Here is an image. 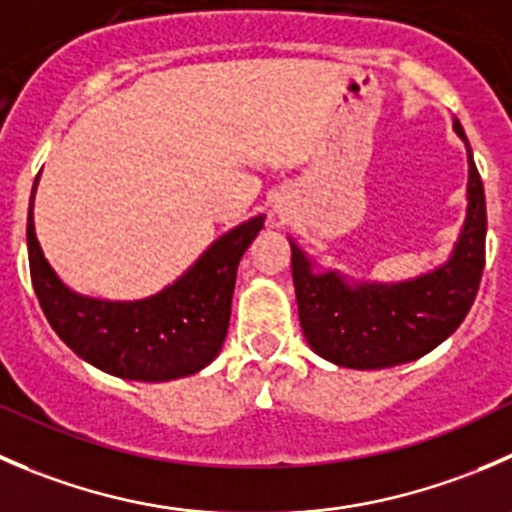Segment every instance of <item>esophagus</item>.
Wrapping results in <instances>:
<instances>
[{"mask_svg":"<svg viewBox=\"0 0 512 512\" xmlns=\"http://www.w3.org/2000/svg\"><path fill=\"white\" fill-rule=\"evenodd\" d=\"M275 212H280V217H282V210H275Z\"/></svg>","mask_w":512,"mask_h":512,"instance_id":"obj_1","label":"esophagus"}]
</instances>
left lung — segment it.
Masks as SVG:
<instances>
[{"mask_svg":"<svg viewBox=\"0 0 512 512\" xmlns=\"http://www.w3.org/2000/svg\"><path fill=\"white\" fill-rule=\"evenodd\" d=\"M468 152L465 220L448 260L410 280H355L317 265L295 237L292 282L305 340L327 362L352 370H380L418 360L448 340L468 315L485 267V192L473 150L453 117Z\"/></svg>","mask_w":512,"mask_h":512,"instance_id":"obj_1","label":"left lung"}]
</instances>
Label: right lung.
Returning a JSON list of instances; mask_svg holds the SVG:
<instances>
[{
  "label": "right lung",
  "instance_id": "right-lung-1",
  "mask_svg": "<svg viewBox=\"0 0 512 512\" xmlns=\"http://www.w3.org/2000/svg\"><path fill=\"white\" fill-rule=\"evenodd\" d=\"M39 180V177H37ZM29 197V272L44 317L74 355L122 380L167 382L210 365L227 337L237 265L265 227L255 215L217 237L177 280L142 300L79 295L54 272L34 230Z\"/></svg>",
  "mask_w": 512,
  "mask_h": 512
}]
</instances>
